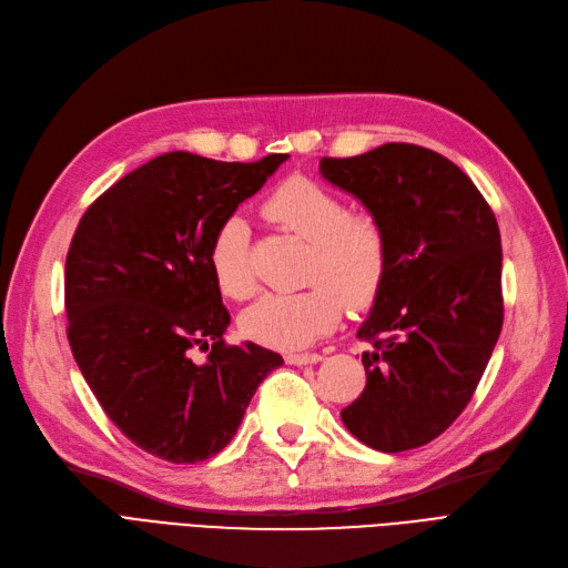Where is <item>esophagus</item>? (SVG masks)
Instances as JSON below:
<instances>
[{"label": "esophagus", "mask_w": 568, "mask_h": 568, "mask_svg": "<svg viewBox=\"0 0 568 568\" xmlns=\"http://www.w3.org/2000/svg\"><path fill=\"white\" fill-rule=\"evenodd\" d=\"M284 359L286 364H293V366H307V364L322 362V355H317V352H305V355H286Z\"/></svg>", "instance_id": "esophagus-1"}]
</instances>
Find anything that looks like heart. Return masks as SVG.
I'll use <instances>...</instances> for the list:
<instances>
[{
    "label": "heart",
    "instance_id": "b5f03b06",
    "mask_svg": "<svg viewBox=\"0 0 568 568\" xmlns=\"http://www.w3.org/2000/svg\"><path fill=\"white\" fill-rule=\"evenodd\" d=\"M263 216L310 244L305 282L296 293H270L242 317V331L263 345L303 349L334 328L343 301L352 307L376 298L387 270V237L371 211H347L334 190L291 175L267 192ZM251 230L230 216L213 232L209 265L223 296L246 301L256 293L248 256Z\"/></svg>",
    "mask_w": 568,
    "mask_h": 568
}]
</instances>
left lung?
I'll return each instance as SVG.
<instances>
[{
  "instance_id": "left-lung-1",
  "label": "left lung",
  "mask_w": 568,
  "mask_h": 568,
  "mask_svg": "<svg viewBox=\"0 0 568 568\" xmlns=\"http://www.w3.org/2000/svg\"><path fill=\"white\" fill-rule=\"evenodd\" d=\"M328 183L383 223L387 270L357 336L364 393L341 410L376 452L439 437L473 399L503 326V248L491 206L439 152L385 143L357 158H322Z\"/></svg>"
}]
</instances>
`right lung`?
I'll list each match as a JSON object with an SVG mask.
<instances>
[{
  "label": "right lung",
  "mask_w": 568,
  "mask_h": 568,
  "mask_svg": "<svg viewBox=\"0 0 568 568\" xmlns=\"http://www.w3.org/2000/svg\"><path fill=\"white\" fill-rule=\"evenodd\" d=\"M286 160L166 152L105 190L74 230L65 261L74 362L122 435L162 460L223 452L256 387L284 364L256 343L223 341L230 312L209 244Z\"/></svg>",
  "instance_id": "right-lung-1"
}]
</instances>
